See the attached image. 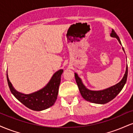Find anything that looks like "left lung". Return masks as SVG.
<instances>
[{"instance_id": "obj_1", "label": "left lung", "mask_w": 133, "mask_h": 133, "mask_svg": "<svg viewBox=\"0 0 133 133\" xmlns=\"http://www.w3.org/2000/svg\"><path fill=\"white\" fill-rule=\"evenodd\" d=\"M111 37H115L117 39L120 44H121V41L119 38L118 36L116 33L114 32L113 29H112L111 33L110 34ZM123 50L124 52V48L123 47ZM125 53V52H124ZM128 65H126V72L123 79H121L120 82L114 86L109 87L107 89L103 90H99V91H92V90L88 89L86 86L84 85L81 79L79 77L77 73H74L75 76V79L76 83L78 86L79 91H80L81 94L85 100L91 102L92 103L96 104H104L109 103L111 100L113 99L116 97V96L121 92L123 89V87L125 85L127 80L128 77Z\"/></svg>"}]
</instances>
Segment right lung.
I'll use <instances>...</instances> for the list:
<instances>
[{
    "mask_svg": "<svg viewBox=\"0 0 133 133\" xmlns=\"http://www.w3.org/2000/svg\"><path fill=\"white\" fill-rule=\"evenodd\" d=\"M62 72L63 69L56 72L46 86L39 91L29 94L20 92L14 89L9 81L7 72V80L10 91L16 99L32 110L41 111L45 110L54 104L57 99Z\"/></svg>",
    "mask_w": 133,
    "mask_h": 133,
    "instance_id": "1",
    "label": "right lung"
}]
</instances>
